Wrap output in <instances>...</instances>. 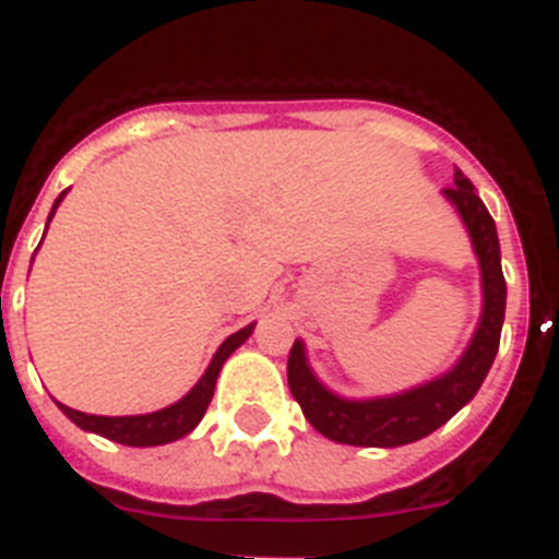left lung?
<instances>
[{
    "label": "left lung",
    "instance_id": "obj_1",
    "mask_svg": "<svg viewBox=\"0 0 559 559\" xmlns=\"http://www.w3.org/2000/svg\"><path fill=\"white\" fill-rule=\"evenodd\" d=\"M442 192L462 215L473 240V251L478 257V269H481L484 308L471 347L464 349L451 372L428 380L423 386L392 394V397L347 400L316 380L308 367V358H305V344L294 341L288 355L290 394L302 406L310 426L341 445L397 448L428 437L476 397L478 386L496 360L503 308H507V283H503L501 271L496 221L490 218V212L476 195L471 179L459 167L453 170V187H445Z\"/></svg>",
    "mask_w": 559,
    "mask_h": 559
}]
</instances>
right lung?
<instances>
[{"mask_svg": "<svg viewBox=\"0 0 559 559\" xmlns=\"http://www.w3.org/2000/svg\"><path fill=\"white\" fill-rule=\"evenodd\" d=\"M67 192H61L56 199V206L49 212V221L56 215L58 204L63 201ZM254 324L249 328L237 330L231 333L229 338L224 341L212 358V364L206 367V372L201 374V380L179 403H173V406L162 408V412H153V414H136V417H100V414H83L75 412V408L61 406V412L67 414L78 428L83 431H92V433H100V437L111 439V442H120V445H131V448H151V445H167L173 439H181L192 431V428L199 426L201 417L206 414V406H210L212 394H215V380H218L221 367H224V360L235 353L240 344L251 335Z\"/></svg>", "mask_w": 559, "mask_h": 559, "instance_id": "add662e5", "label": "right lung"}]
</instances>
